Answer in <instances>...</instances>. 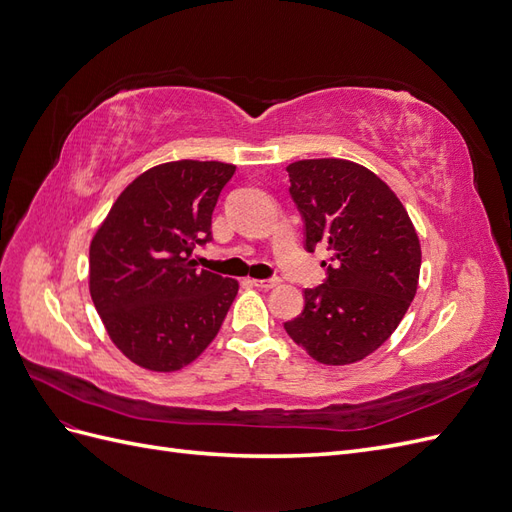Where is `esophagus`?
I'll use <instances>...</instances> for the list:
<instances>
[{
    "label": "esophagus",
    "instance_id": "1",
    "mask_svg": "<svg viewBox=\"0 0 512 512\" xmlns=\"http://www.w3.org/2000/svg\"><path fill=\"white\" fill-rule=\"evenodd\" d=\"M250 282H252V286L262 288V290H271V288H275L277 284H280V280H277V277H271V280H250Z\"/></svg>",
    "mask_w": 512,
    "mask_h": 512
}]
</instances>
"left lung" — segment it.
Instances as JSON below:
<instances>
[{
  "label": "left lung",
  "mask_w": 512,
  "mask_h": 512,
  "mask_svg": "<svg viewBox=\"0 0 512 512\" xmlns=\"http://www.w3.org/2000/svg\"><path fill=\"white\" fill-rule=\"evenodd\" d=\"M305 220V247L331 254L327 280L305 290L292 342L324 365H350L378 350L416 294L421 243L406 207L369 168L337 158L286 166Z\"/></svg>",
  "instance_id": "1"
}]
</instances>
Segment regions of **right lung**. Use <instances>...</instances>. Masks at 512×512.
Returning <instances> with one entry per match:
<instances>
[{
    "label": "right lung",
    "mask_w": 512,
    "mask_h": 512,
    "mask_svg": "<svg viewBox=\"0 0 512 512\" xmlns=\"http://www.w3.org/2000/svg\"><path fill=\"white\" fill-rule=\"evenodd\" d=\"M235 164L179 160L138 175L89 245V292L111 342L138 367L177 371L218 335L239 282L196 269Z\"/></svg>",
    "instance_id": "obj_1"
}]
</instances>
